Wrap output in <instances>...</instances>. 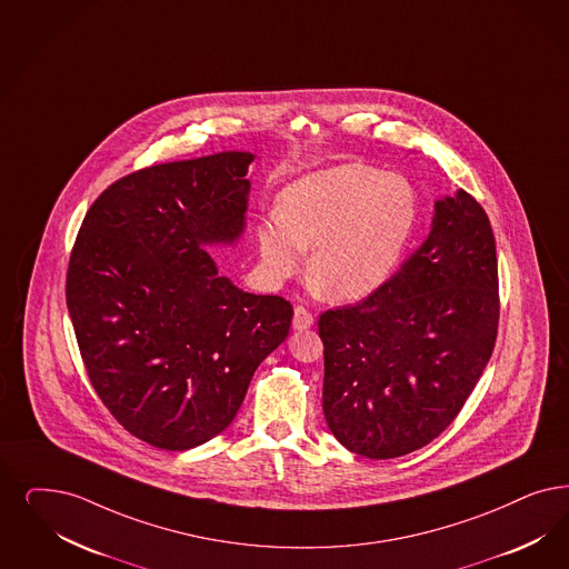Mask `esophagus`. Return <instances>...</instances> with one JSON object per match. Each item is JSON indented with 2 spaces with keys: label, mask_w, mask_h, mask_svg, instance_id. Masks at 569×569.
<instances>
[{
  "label": "esophagus",
  "mask_w": 569,
  "mask_h": 569,
  "mask_svg": "<svg viewBox=\"0 0 569 569\" xmlns=\"http://www.w3.org/2000/svg\"><path fill=\"white\" fill-rule=\"evenodd\" d=\"M315 323V317L311 311H307L305 307H296L295 319H292V326L295 330H309Z\"/></svg>",
  "instance_id": "esophagus-1"
}]
</instances>
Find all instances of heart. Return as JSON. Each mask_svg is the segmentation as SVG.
Masks as SVG:
<instances>
[{
    "label": "heart",
    "mask_w": 569,
    "mask_h": 569,
    "mask_svg": "<svg viewBox=\"0 0 569 569\" xmlns=\"http://www.w3.org/2000/svg\"><path fill=\"white\" fill-rule=\"evenodd\" d=\"M412 182L366 163H342L283 189L277 214L258 224L256 241L273 281L307 273L319 295L355 302L378 292L397 271L418 224Z\"/></svg>",
    "instance_id": "1"
}]
</instances>
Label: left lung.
Returning <instances> with one entry per match:
<instances>
[{
    "instance_id": "left-lung-1",
    "label": "left lung",
    "mask_w": 569,
    "mask_h": 569,
    "mask_svg": "<svg viewBox=\"0 0 569 569\" xmlns=\"http://www.w3.org/2000/svg\"><path fill=\"white\" fill-rule=\"evenodd\" d=\"M498 315L490 218L458 189L435 201L431 233L378 292L319 317L333 437L373 460L431 443L486 370Z\"/></svg>"
}]
</instances>
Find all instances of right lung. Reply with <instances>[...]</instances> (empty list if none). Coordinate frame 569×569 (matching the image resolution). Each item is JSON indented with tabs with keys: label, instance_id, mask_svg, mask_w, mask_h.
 Wrapping results in <instances>:
<instances>
[{
	"label": "right lung",
	"instance_id": "1",
	"mask_svg": "<svg viewBox=\"0 0 569 569\" xmlns=\"http://www.w3.org/2000/svg\"><path fill=\"white\" fill-rule=\"evenodd\" d=\"M252 161L224 151L119 178L71 252L67 307L88 378L119 425L159 450L224 431L290 332L286 298L239 290L206 252L243 233Z\"/></svg>",
	"mask_w": 569,
	"mask_h": 569
}]
</instances>
